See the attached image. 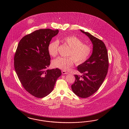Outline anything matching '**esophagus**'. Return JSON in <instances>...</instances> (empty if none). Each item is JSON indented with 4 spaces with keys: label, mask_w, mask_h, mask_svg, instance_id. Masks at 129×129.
<instances>
[{
    "label": "esophagus",
    "mask_w": 129,
    "mask_h": 129,
    "mask_svg": "<svg viewBox=\"0 0 129 129\" xmlns=\"http://www.w3.org/2000/svg\"><path fill=\"white\" fill-rule=\"evenodd\" d=\"M62 74H68V73L66 72L65 71H62Z\"/></svg>",
    "instance_id": "esophagus-1"
}]
</instances>
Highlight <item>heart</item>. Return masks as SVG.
Wrapping results in <instances>:
<instances>
[{
  "label": "heart",
  "instance_id": "b5f03b06",
  "mask_svg": "<svg viewBox=\"0 0 129 129\" xmlns=\"http://www.w3.org/2000/svg\"><path fill=\"white\" fill-rule=\"evenodd\" d=\"M63 42L69 46L70 49L68 56L71 57H59L52 61V66L63 70H68L74 63L81 64L86 61L90 56L91 47L83 43L80 39L75 36H68L63 38ZM59 42L55 40L50 43L48 46V51L51 56L55 57L58 53Z\"/></svg>",
  "mask_w": 129,
  "mask_h": 129
}]
</instances>
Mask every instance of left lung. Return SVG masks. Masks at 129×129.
Returning a JSON list of instances; mask_svg holds the SVG:
<instances>
[{
	"instance_id": "8db88e82",
	"label": "left lung",
	"mask_w": 129,
	"mask_h": 129,
	"mask_svg": "<svg viewBox=\"0 0 129 129\" xmlns=\"http://www.w3.org/2000/svg\"><path fill=\"white\" fill-rule=\"evenodd\" d=\"M80 31L90 39L93 50L90 57L78 66L82 75H75L76 79L71 89L79 97L86 98L95 93L104 82L109 66L108 57L106 45L101 40L88 32Z\"/></svg>"
}]
</instances>
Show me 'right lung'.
<instances>
[{"label":"right lung","instance_id":"obj_1","mask_svg":"<svg viewBox=\"0 0 129 129\" xmlns=\"http://www.w3.org/2000/svg\"><path fill=\"white\" fill-rule=\"evenodd\" d=\"M59 30L39 29L20 41L14 57L16 73L24 88L31 95L43 98L54 88L61 70L48 69L51 57L48 46Z\"/></svg>","mask_w":129,"mask_h":129}]
</instances>
